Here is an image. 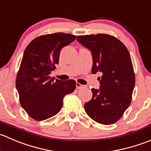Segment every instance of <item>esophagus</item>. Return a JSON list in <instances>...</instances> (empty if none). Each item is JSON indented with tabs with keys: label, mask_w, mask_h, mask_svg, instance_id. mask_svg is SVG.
Returning a JSON list of instances; mask_svg holds the SVG:
<instances>
[{
	"label": "esophagus",
	"mask_w": 151,
	"mask_h": 151,
	"mask_svg": "<svg viewBox=\"0 0 151 151\" xmlns=\"http://www.w3.org/2000/svg\"><path fill=\"white\" fill-rule=\"evenodd\" d=\"M83 87H84V86H83V85L81 84V83H78V82L76 83V89H81V88H83Z\"/></svg>",
	"instance_id": "esophagus-1"
}]
</instances>
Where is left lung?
<instances>
[{
	"mask_svg": "<svg viewBox=\"0 0 151 151\" xmlns=\"http://www.w3.org/2000/svg\"><path fill=\"white\" fill-rule=\"evenodd\" d=\"M77 40L92 52V73H102L100 89L92 88V98L84 104L85 111L97 123L113 124L121 118L132 98L135 74L129 52L120 40L109 34L77 36Z\"/></svg>",
	"mask_w": 151,
	"mask_h": 151,
	"instance_id": "left-lung-1",
	"label": "left lung"
}]
</instances>
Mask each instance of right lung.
<instances>
[{
  "label": "right lung",
  "mask_w": 151,
  "mask_h": 151,
  "mask_svg": "<svg viewBox=\"0 0 151 151\" xmlns=\"http://www.w3.org/2000/svg\"><path fill=\"white\" fill-rule=\"evenodd\" d=\"M76 38L65 33L45 34L34 39L25 48L15 83L20 105L31 118L41 121L56 115L64 97L76 89L73 79L53 81L50 76L59 64L62 47Z\"/></svg>",
  "instance_id": "right-lung-1"
}]
</instances>
